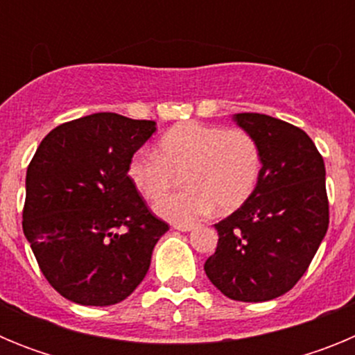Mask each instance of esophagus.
<instances>
[{
    "mask_svg": "<svg viewBox=\"0 0 355 355\" xmlns=\"http://www.w3.org/2000/svg\"><path fill=\"white\" fill-rule=\"evenodd\" d=\"M174 229H178V231H183V233H188V231L196 229V224H174Z\"/></svg>",
    "mask_w": 355,
    "mask_h": 355,
    "instance_id": "obj_1",
    "label": "esophagus"
}]
</instances>
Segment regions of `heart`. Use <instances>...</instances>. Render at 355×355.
Masks as SVG:
<instances>
[{
    "label": "heart",
    "instance_id": "heart-1",
    "mask_svg": "<svg viewBox=\"0 0 355 355\" xmlns=\"http://www.w3.org/2000/svg\"><path fill=\"white\" fill-rule=\"evenodd\" d=\"M185 172L189 188L156 202V213L172 222H192L216 206L229 213L254 192L261 172L256 140L243 130H224L200 122H181L158 142L131 158L128 174L146 199L156 200Z\"/></svg>",
    "mask_w": 355,
    "mask_h": 355
}]
</instances>
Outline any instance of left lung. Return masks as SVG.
I'll return each instance as SVG.
<instances>
[{"label": "left lung", "mask_w": 355, "mask_h": 355, "mask_svg": "<svg viewBox=\"0 0 355 355\" xmlns=\"http://www.w3.org/2000/svg\"><path fill=\"white\" fill-rule=\"evenodd\" d=\"M233 121L258 144L261 172L249 199L215 224L218 243L205 272L229 299L265 302L297 284L327 233L325 165L293 124L263 114Z\"/></svg>", "instance_id": "1"}]
</instances>
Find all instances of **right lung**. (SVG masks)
I'll use <instances>...</instances> for the list:
<instances>
[{
    "label": "right lung",
    "mask_w": 355,
    "mask_h": 355,
    "mask_svg": "<svg viewBox=\"0 0 355 355\" xmlns=\"http://www.w3.org/2000/svg\"><path fill=\"white\" fill-rule=\"evenodd\" d=\"M155 121L92 114L49 131L26 171L23 231L44 277L81 306H112L146 277L168 225L128 175Z\"/></svg>",
    "instance_id": "obj_1"
}]
</instances>
